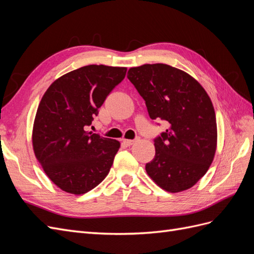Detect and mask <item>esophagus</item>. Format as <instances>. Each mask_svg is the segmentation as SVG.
<instances>
[{
  "label": "esophagus",
  "instance_id": "1",
  "mask_svg": "<svg viewBox=\"0 0 254 254\" xmlns=\"http://www.w3.org/2000/svg\"><path fill=\"white\" fill-rule=\"evenodd\" d=\"M134 142H135L134 140H127V139H124V140H123V143H124V144H125V145H127V146L132 145Z\"/></svg>",
  "mask_w": 254,
  "mask_h": 254
}]
</instances>
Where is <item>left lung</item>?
I'll return each mask as SVG.
<instances>
[{"label":"left lung","instance_id":"left-lung-1","mask_svg":"<svg viewBox=\"0 0 254 254\" xmlns=\"http://www.w3.org/2000/svg\"><path fill=\"white\" fill-rule=\"evenodd\" d=\"M127 77L145 101L150 119L168 123L166 131L155 139L156 155L146 172L170 193L190 189L209 170L216 151L211 98L190 74L164 64L131 67Z\"/></svg>","mask_w":254,"mask_h":254}]
</instances>
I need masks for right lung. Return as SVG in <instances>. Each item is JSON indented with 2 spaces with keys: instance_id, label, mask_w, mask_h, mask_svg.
<instances>
[{
  "instance_id": "right-lung-1",
  "label": "right lung",
  "mask_w": 254,
  "mask_h": 254,
  "mask_svg": "<svg viewBox=\"0 0 254 254\" xmlns=\"http://www.w3.org/2000/svg\"><path fill=\"white\" fill-rule=\"evenodd\" d=\"M127 67L86 65L54 81L42 96L33 147L44 173L66 193L81 195L109 174L120 142L87 131Z\"/></svg>"
}]
</instances>
